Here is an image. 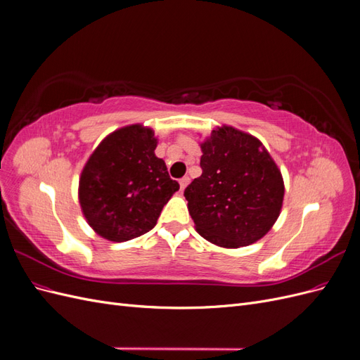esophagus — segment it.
Wrapping results in <instances>:
<instances>
[{
	"mask_svg": "<svg viewBox=\"0 0 360 360\" xmlns=\"http://www.w3.org/2000/svg\"><path fill=\"white\" fill-rule=\"evenodd\" d=\"M189 181H191V179L186 176V177H183V179H180V189L181 191H184L186 189V186L189 184Z\"/></svg>",
	"mask_w": 360,
	"mask_h": 360,
	"instance_id": "34e87169",
	"label": "esophagus"
}]
</instances>
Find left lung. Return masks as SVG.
I'll return each instance as SVG.
<instances>
[{
    "label": "left lung",
    "instance_id": "obj_1",
    "mask_svg": "<svg viewBox=\"0 0 360 360\" xmlns=\"http://www.w3.org/2000/svg\"><path fill=\"white\" fill-rule=\"evenodd\" d=\"M202 174L184 189L197 231L217 246L259 240L278 219L284 181L257 138L224 126L201 144Z\"/></svg>",
    "mask_w": 360,
    "mask_h": 360
}]
</instances>
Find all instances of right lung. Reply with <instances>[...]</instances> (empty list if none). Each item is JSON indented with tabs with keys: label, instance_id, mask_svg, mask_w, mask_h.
I'll return each mask as SVG.
<instances>
[{
	"label": "right lung",
	"instance_id": "add662e5",
	"mask_svg": "<svg viewBox=\"0 0 360 360\" xmlns=\"http://www.w3.org/2000/svg\"><path fill=\"white\" fill-rule=\"evenodd\" d=\"M153 130L127 126L106 136L86 162L79 202L93 230L111 242L150 231L180 184L156 158Z\"/></svg>",
	"mask_w": 360,
	"mask_h": 360
}]
</instances>
